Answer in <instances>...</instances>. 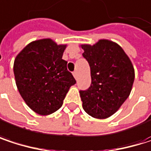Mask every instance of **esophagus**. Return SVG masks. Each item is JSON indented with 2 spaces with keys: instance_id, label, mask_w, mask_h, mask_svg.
<instances>
[{
  "instance_id": "obj_1",
  "label": "esophagus",
  "mask_w": 151,
  "mask_h": 151,
  "mask_svg": "<svg viewBox=\"0 0 151 151\" xmlns=\"http://www.w3.org/2000/svg\"><path fill=\"white\" fill-rule=\"evenodd\" d=\"M73 76H74V78L77 79V78H78V73L75 71V72H73Z\"/></svg>"
}]
</instances>
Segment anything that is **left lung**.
<instances>
[{"mask_svg":"<svg viewBox=\"0 0 151 151\" xmlns=\"http://www.w3.org/2000/svg\"><path fill=\"white\" fill-rule=\"evenodd\" d=\"M81 48L92 78L89 88L79 91L82 106L92 117L106 119L129 96L135 79L133 65L122 48L109 40L82 45Z\"/></svg>","mask_w":151,"mask_h":151,"instance_id":"left-lung-1","label":"left lung"}]
</instances>
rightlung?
I'll use <instances>...</instances> for the list:
<instances>
[{
	"label": "right lung",
	"mask_w": 151,
	"mask_h": 151,
	"mask_svg": "<svg viewBox=\"0 0 151 151\" xmlns=\"http://www.w3.org/2000/svg\"><path fill=\"white\" fill-rule=\"evenodd\" d=\"M66 45L50 38L31 42L15 58L14 74L17 89L34 112L41 115L58 110L70 87L76 83L62 59Z\"/></svg>",
	"instance_id": "obj_1"
}]
</instances>
